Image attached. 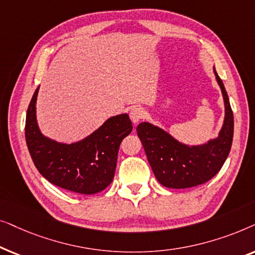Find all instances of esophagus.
<instances>
[{
	"mask_svg": "<svg viewBox=\"0 0 255 255\" xmlns=\"http://www.w3.org/2000/svg\"><path fill=\"white\" fill-rule=\"evenodd\" d=\"M145 116V111L141 109V108H133V109H131L130 111V118L132 121V123L137 124L139 121L142 120Z\"/></svg>",
	"mask_w": 255,
	"mask_h": 255,
	"instance_id": "1",
	"label": "esophagus"
}]
</instances>
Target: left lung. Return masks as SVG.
<instances>
[{
	"mask_svg": "<svg viewBox=\"0 0 255 255\" xmlns=\"http://www.w3.org/2000/svg\"><path fill=\"white\" fill-rule=\"evenodd\" d=\"M225 106L224 123L217 138L202 145L182 144L159 127L144 122L137 133L149 166L162 186L173 189L196 187L212 179L224 165L233 139V113L224 83L214 68Z\"/></svg>",
	"mask_w": 255,
	"mask_h": 255,
	"instance_id": "8db88e82",
	"label": "left lung"
}]
</instances>
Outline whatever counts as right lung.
Segmentation results:
<instances>
[{"label":"right lung","instance_id":"right-lung-1","mask_svg":"<svg viewBox=\"0 0 255 255\" xmlns=\"http://www.w3.org/2000/svg\"><path fill=\"white\" fill-rule=\"evenodd\" d=\"M39 87L27 108L25 140L32 161L41 175L73 193L93 195L113 182L117 155L123 139L131 133L128 114L110 117L82 140L64 144L45 137L36 117Z\"/></svg>","mask_w":255,"mask_h":255}]
</instances>
